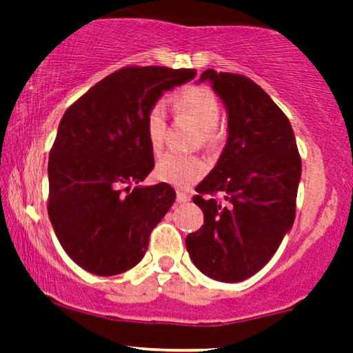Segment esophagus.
Returning a JSON list of instances; mask_svg holds the SVG:
<instances>
[{
  "label": "esophagus",
  "instance_id": "esophagus-1",
  "mask_svg": "<svg viewBox=\"0 0 353 353\" xmlns=\"http://www.w3.org/2000/svg\"><path fill=\"white\" fill-rule=\"evenodd\" d=\"M190 201H191L190 194H186V192H183V191L176 192V202H180V204H185V202H190Z\"/></svg>",
  "mask_w": 353,
  "mask_h": 353
}]
</instances>
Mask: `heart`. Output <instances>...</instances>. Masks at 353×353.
Returning a JSON list of instances; mask_svg holds the SVG:
<instances>
[{"instance_id":"obj_1","label":"heart","mask_w":353,"mask_h":353,"mask_svg":"<svg viewBox=\"0 0 353 353\" xmlns=\"http://www.w3.org/2000/svg\"><path fill=\"white\" fill-rule=\"evenodd\" d=\"M173 105L180 114L192 119L201 128L202 143L214 146L216 143V125L220 122V104L216 96L205 86H188L173 96ZM167 119L163 104H154L146 115V137L152 152H159L165 141ZM207 162L199 156L165 154L156 165L159 181L176 188H190L207 173Z\"/></svg>"}]
</instances>
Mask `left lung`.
Masks as SVG:
<instances>
[{"label": "left lung", "instance_id": "obj_1", "mask_svg": "<svg viewBox=\"0 0 353 353\" xmlns=\"http://www.w3.org/2000/svg\"><path fill=\"white\" fill-rule=\"evenodd\" d=\"M228 115V138L219 162L192 197L204 225L186 236L192 263L205 276L239 283L270 262L296 219L302 162L283 110L244 75L205 70ZM223 190L221 205L205 194Z\"/></svg>", "mask_w": 353, "mask_h": 353}]
</instances>
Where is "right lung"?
Masks as SVG:
<instances>
[{
    "label": "right lung",
    "instance_id": "obj_1",
    "mask_svg": "<svg viewBox=\"0 0 353 353\" xmlns=\"http://www.w3.org/2000/svg\"><path fill=\"white\" fill-rule=\"evenodd\" d=\"M194 69L123 67L65 110L48 162V215L67 255L86 272L133 268L175 202L167 183L141 186L154 168L146 115Z\"/></svg>",
    "mask_w": 353,
    "mask_h": 353
}]
</instances>
